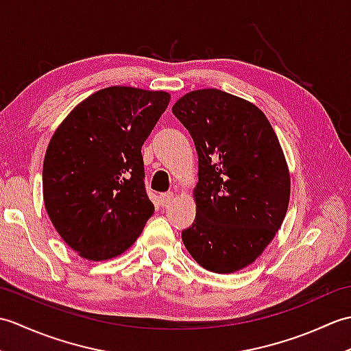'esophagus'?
I'll use <instances>...</instances> for the list:
<instances>
[{"label":"esophagus","mask_w":351,"mask_h":351,"mask_svg":"<svg viewBox=\"0 0 351 351\" xmlns=\"http://www.w3.org/2000/svg\"><path fill=\"white\" fill-rule=\"evenodd\" d=\"M173 197H175L173 193H162V195H160V204L162 206H166L167 204L171 202V199H173Z\"/></svg>","instance_id":"34e87169"}]
</instances>
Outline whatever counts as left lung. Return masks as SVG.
Returning a JSON list of instances; mask_svg holds the SVG:
<instances>
[{
	"instance_id": "1",
	"label": "left lung",
	"mask_w": 351,
	"mask_h": 351,
	"mask_svg": "<svg viewBox=\"0 0 351 351\" xmlns=\"http://www.w3.org/2000/svg\"><path fill=\"white\" fill-rule=\"evenodd\" d=\"M199 158L196 219L182 230L199 265L226 274L255 263L282 226L289 170L278 136L255 104L219 88L193 90L171 107Z\"/></svg>"
}]
</instances>
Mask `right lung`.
<instances>
[{
  "instance_id": "obj_1",
  "label": "right lung",
  "mask_w": 351,
  "mask_h": 351,
  "mask_svg": "<svg viewBox=\"0 0 351 351\" xmlns=\"http://www.w3.org/2000/svg\"><path fill=\"white\" fill-rule=\"evenodd\" d=\"M162 90L113 86L58 125L43 160V202L63 241L88 261L130 249L154 214L141 146L167 108Z\"/></svg>"
}]
</instances>
